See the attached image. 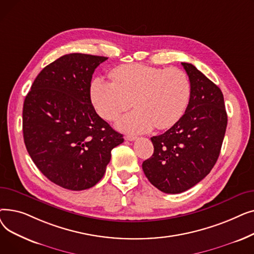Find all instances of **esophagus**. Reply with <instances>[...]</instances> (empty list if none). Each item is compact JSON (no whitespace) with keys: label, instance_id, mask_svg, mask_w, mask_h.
Masks as SVG:
<instances>
[{"label":"esophagus","instance_id":"1","mask_svg":"<svg viewBox=\"0 0 254 254\" xmlns=\"http://www.w3.org/2000/svg\"><path fill=\"white\" fill-rule=\"evenodd\" d=\"M125 139L127 141H135L137 139V136H135V135H127V136H125Z\"/></svg>","mask_w":254,"mask_h":254}]
</instances>
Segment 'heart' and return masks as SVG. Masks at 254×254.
Wrapping results in <instances>:
<instances>
[{
  "label": "heart",
  "instance_id": "obj_1",
  "mask_svg": "<svg viewBox=\"0 0 254 254\" xmlns=\"http://www.w3.org/2000/svg\"><path fill=\"white\" fill-rule=\"evenodd\" d=\"M110 78L112 82L93 80L90 98L99 115L109 122L129 110L134 102L137 109L117 123L120 130L140 134L154 127L169 128L188 108L191 87L181 69L129 64L116 66Z\"/></svg>",
  "mask_w": 254,
  "mask_h": 254
}]
</instances>
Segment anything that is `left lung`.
Returning a JSON list of instances; mask_svg holds the SVG:
<instances>
[{
    "instance_id": "8db88e82",
    "label": "left lung",
    "mask_w": 254,
    "mask_h": 254,
    "mask_svg": "<svg viewBox=\"0 0 254 254\" xmlns=\"http://www.w3.org/2000/svg\"><path fill=\"white\" fill-rule=\"evenodd\" d=\"M191 92L185 113L164 134L151 138L154 151L143 162L157 190L180 193L203 180L216 164L228 115L220 88L189 63H181Z\"/></svg>"
}]
</instances>
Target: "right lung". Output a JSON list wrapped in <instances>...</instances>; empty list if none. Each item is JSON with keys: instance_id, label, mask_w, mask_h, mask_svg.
Here are the masks:
<instances>
[{"instance_id": "obj_1", "label": "right lung", "mask_w": 254, "mask_h": 254, "mask_svg": "<svg viewBox=\"0 0 254 254\" xmlns=\"http://www.w3.org/2000/svg\"><path fill=\"white\" fill-rule=\"evenodd\" d=\"M107 59L84 53L63 56L39 73L24 99L26 150L42 174L65 190L96 185L111 150L124 142L90 100L92 74Z\"/></svg>"}]
</instances>
